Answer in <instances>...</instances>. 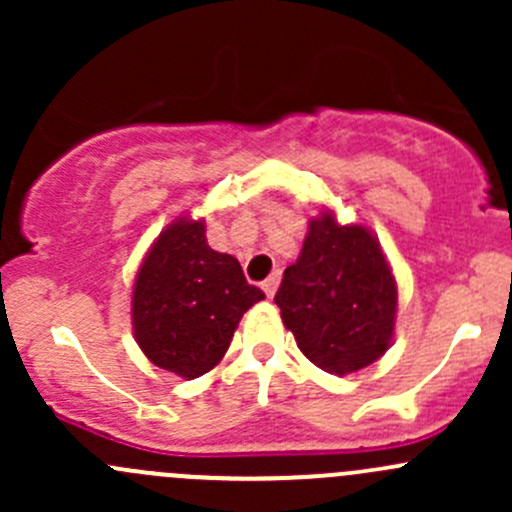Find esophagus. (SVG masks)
<instances>
[{"label":"esophagus","instance_id":"esophagus-1","mask_svg":"<svg viewBox=\"0 0 512 512\" xmlns=\"http://www.w3.org/2000/svg\"><path fill=\"white\" fill-rule=\"evenodd\" d=\"M277 287H280V272H275V275H272V277H267V280L262 282V289H265V294H267V297H275Z\"/></svg>","mask_w":512,"mask_h":512}]
</instances>
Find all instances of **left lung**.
<instances>
[{"instance_id": "left-lung-1", "label": "left lung", "mask_w": 512, "mask_h": 512, "mask_svg": "<svg viewBox=\"0 0 512 512\" xmlns=\"http://www.w3.org/2000/svg\"><path fill=\"white\" fill-rule=\"evenodd\" d=\"M275 302L302 354L329 374H352L389 349L396 282L379 240L332 213L309 220L302 252Z\"/></svg>"}]
</instances>
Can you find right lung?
<instances>
[{"label": "right lung", "instance_id": "1", "mask_svg": "<svg viewBox=\"0 0 512 512\" xmlns=\"http://www.w3.org/2000/svg\"><path fill=\"white\" fill-rule=\"evenodd\" d=\"M265 299L240 262L215 252L203 220L178 218L153 242L133 285V332L165 371L198 379L223 359L242 314Z\"/></svg>", "mask_w": 512, "mask_h": 512}]
</instances>
